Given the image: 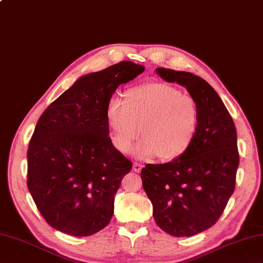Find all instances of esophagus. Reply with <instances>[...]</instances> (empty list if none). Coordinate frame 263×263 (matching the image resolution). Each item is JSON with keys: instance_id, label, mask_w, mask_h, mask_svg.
Returning a JSON list of instances; mask_svg holds the SVG:
<instances>
[{"instance_id": "esophagus-1", "label": "esophagus", "mask_w": 263, "mask_h": 263, "mask_svg": "<svg viewBox=\"0 0 263 263\" xmlns=\"http://www.w3.org/2000/svg\"><path fill=\"white\" fill-rule=\"evenodd\" d=\"M143 167H144V165H142L140 163H134V165H133V170L135 171V172H137V173H139L140 171H142Z\"/></svg>"}]
</instances>
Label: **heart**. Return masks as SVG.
I'll return each instance as SVG.
<instances>
[{
	"instance_id": "b5f03b06",
	"label": "heart",
	"mask_w": 263,
	"mask_h": 263,
	"mask_svg": "<svg viewBox=\"0 0 263 263\" xmlns=\"http://www.w3.org/2000/svg\"><path fill=\"white\" fill-rule=\"evenodd\" d=\"M107 119L114 146L128 154L140 135L135 155L158 156L173 161L184 155L200 129L197 101L181 89L164 82H151L128 89L125 100L111 96L107 104Z\"/></svg>"
}]
</instances>
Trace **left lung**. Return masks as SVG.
Wrapping results in <instances>:
<instances>
[{"label": "left lung", "instance_id": "1", "mask_svg": "<svg viewBox=\"0 0 263 263\" xmlns=\"http://www.w3.org/2000/svg\"><path fill=\"white\" fill-rule=\"evenodd\" d=\"M156 72L184 86L197 101L200 129L184 155L147 164L140 176L157 226L171 235L192 236L214 226L235 189L236 129L219 95L201 77L166 68Z\"/></svg>", "mask_w": 263, "mask_h": 263}]
</instances>
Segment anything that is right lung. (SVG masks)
Wrapping results in <instances>:
<instances>
[{"instance_id": "obj_1", "label": "right lung", "mask_w": 263, "mask_h": 263, "mask_svg": "<svg viewBox=\"0 0 263 263\" xmlns=\"http://www.w3.org/2000/svg\"><path fill=\"white\" fill-rule=\"evenodd\" d=\"M145 68L121 61L81 77L43 111L28 148V189L50 227L88 236L108 226L133 163L111 143L107 104Z\"/></svg>"}]
</instances>
